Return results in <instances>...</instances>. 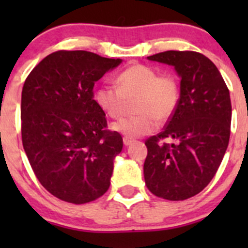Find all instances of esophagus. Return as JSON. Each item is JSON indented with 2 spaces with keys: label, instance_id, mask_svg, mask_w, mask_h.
I'll return each instance as SVG.
<instances>
[{
  "label": "esophagus",
  "instance_id": "esophagus-1",
  "mask_svg": "<svg viewBox=\"0 0 248 248\" xmlns=\"http://www.w3.org/2000/svg\"><path fill=\"white\" fill-rule=\"evenodd\" d=\"M133 141H134V140L132 139V138H129V137H124V144L126 145V146L131 145Z\"/></svg>",
  "mask_w": 248,
  "mask_h": 248
}]
</instances>
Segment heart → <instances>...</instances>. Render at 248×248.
I'll list each match as a JSON object with an SVG mask.
<instances>
[{
    "instance_id": "heart-1",
    "label": "heart",
    "mask_w": 248,
    "mask_h": 248,
    "mask_svg": "<svg viewBox=\"0 0 248 248\" xmlns=\"http://www.w3.org/2000/svg\"><path fill=\"white\" fill-rule=\"evenodd\" d=\"M115 85H102L96 91V101L112 119L124 114L128 101L139 97L136 109L140 112L112 124V129L127 137H141L156 131L159 121L174 114L180 101L179 79L171 73H162L150 66L133 64L122 71Z\"/></svg>"
}]
</instances>
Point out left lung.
<instances>
[{"instance_id": "left-lung-1", "label": "left lung", "mask_w": 248, "mask_h": 248, "mask_svg": "<svg viewBox=\"0 0 248 248\" xmlns=\"http://www.w3.org/2000/svg\"><path fill=\"white\" fill-rule=\"evenodd\" d=\"M147 59L174 66L181 82L179 104L166 128L145 141V185L159 198L185 201L210 184L226 154L229 90L214 62L201 52L169 50Z\"/></svg>"}]
</instances>
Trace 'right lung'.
<instances>
[{
  "instance_id": "right-lung-1",
  "label": "right lung",
  "mask_w": 248,
  "mask_h": 248,
  "mask_svg": "<svg viewBox=\"0 0 248 248\" xmlns=\"http://www.w3.org/2000/svg\"><path fill=\"white\" fill-rule=\"evenodd\" d=\"M122 62L84 50L47 55L25 80L21 138L34 175L49 193L72 204L103 196L122 137L107 129L94 82Z\"/></svg>"
}]
</instances>
